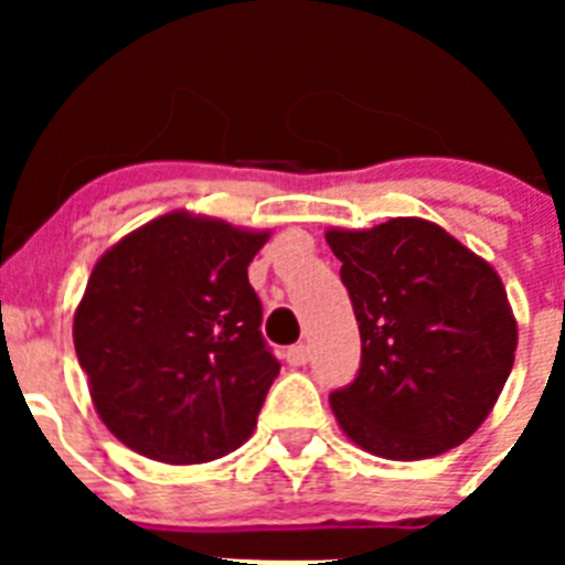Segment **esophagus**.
Masks as SVG:
<instances>
[{"label": "esophagus", "instance_id": "34e87169", "mask_svg": "<svg viewBox=\"0 0 565 565\" xmlns=\"http://www.w3.org/2000/svg\"><path fill=\"white\" fill-rule=\"evenodd\" d=\"M286 362L291 364V367H299V364L308 362V344H294V348H288L286 351Z\"/></svg>", "mask_w": 565, "mask_h": 565}]
</instances>
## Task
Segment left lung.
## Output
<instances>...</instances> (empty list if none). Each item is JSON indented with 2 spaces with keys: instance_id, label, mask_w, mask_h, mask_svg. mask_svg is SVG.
I'll return each instance as SVG.
<instances>
[{
  "instance_id": "left-lung-1",
  "label": "left lung",
  "mask_w": 565,
  "mask_h": 565,
  "mask_svg": "<svg viewBox=\"0 0 565 565\" xmlns=\"http://www.w3.org/2000/svg\"><path fill=\"white\" fill-rule=\"evenodd\" d=\"M326 239L362 337L359 376L331 393L344 436L391 461L467 441L515 364L518 322L495 268L422 217Z\"/></svg>"
}]
</instances>
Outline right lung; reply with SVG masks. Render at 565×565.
Wrapping results in <instances>:
<instances>
[{"instance_id":"add662e5","label":"right lung","mask_w":565,"mask_h":565,"mask_svg":"<svg viewBox=\"0 0 565 565\" xmlns=\"http://www.w3.org/2000/svg\"><path fill=\"white\" fill-rule=\"evenodd\" d=\"M271 232L169 212L102 254L73 342L107 430L163 463L237 450L279 373L248 263Z\"/></svg>"}]
</instances>
